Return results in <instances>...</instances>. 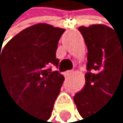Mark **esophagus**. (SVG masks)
I'll return each instance as SVG.
<instances>
[{"label":"esophagus","instance_id":"34e87169","mask_svg":"<svg viewBox=\"0 0 123 123\" xmlns=\"http://www.w3.org/2000/svg\"><path fill=\"white\" fill-rule=\"evenodd\" d=\"M73 73V71H66L65 72V76H69V75H71Z\"/></svg>","mask_w":123,"mask_h":123}]
</instances>
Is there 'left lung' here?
Returning a JSON list of instances; mask_svg holds the SVG:
<instances>
[{
	"mask_svg": "<svg viewBox=\"0 0 123 123\" xmlns=\"http://www.w3.org/2000/svg\"><path fill=\"white\" fill-rule=\"evenodd\" d=\"M87 47L85 85L74 97L86 123L96 122L104 104L114 96L123 99V35L104 24L80 26Z\"/></svg>",
	"mask_w": 123,
	"mask_h": 123,
	"instance_id": "8db88e82",
	"label": "left lung"
}]
</instances>
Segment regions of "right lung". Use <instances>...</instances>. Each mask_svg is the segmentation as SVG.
Instances as JSON below:
<instances>
[{
	"instance_id": "obj_1",
	"label": "right lung",
	"mask_w": 123,
	"mask_h": 123,
	"mask_svg": "<svg viewBox=\"0 0 123 123\" xmlns=\"http://www.w3.org/2000/svg\"><path fill=\"white\" fill-rule=\"evenodd\" d=\"M65 30L38 23L21 31L0 51V88H5L31 123L51 116L65 77L51 71L57 66L56 49Z\"/></svg>"
}]
</instances>
